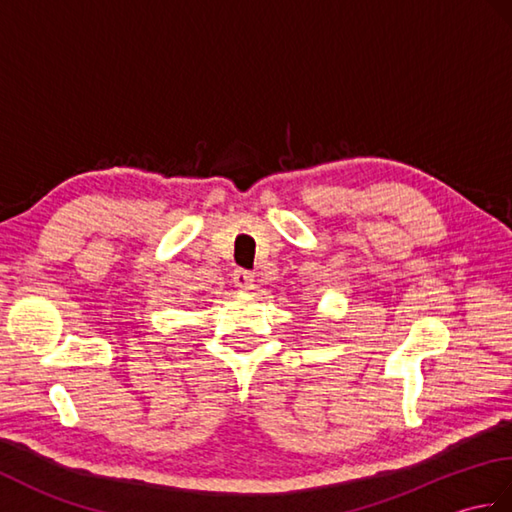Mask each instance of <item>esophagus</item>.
<instances>
[{
	"label": "esophagus",
	"mask_w": 512,
	"mask_h": 512,
	"mask_svg": "<svg viewBox=\"0 0 512 512\" xmlns=\"http://www.w3.org/2000/svg\"><path fill=\"white\" fill-rule=\"evenodd\" d=\"M233 284L242 290H253L255 288V277L244 268H237L233 273Z\"/></svg>",
	"instance_id": "obj_1"
}]
</instances>
